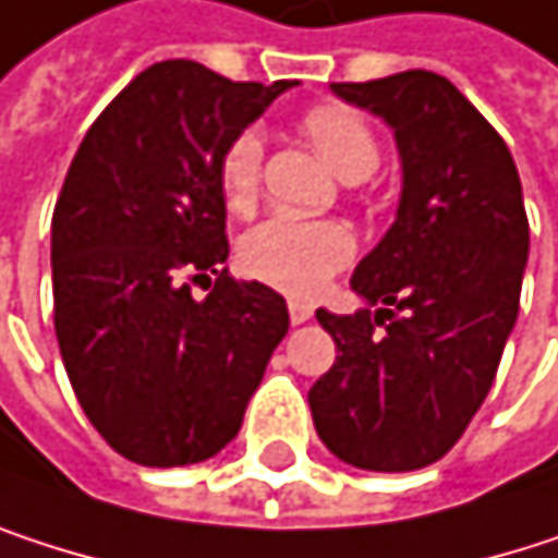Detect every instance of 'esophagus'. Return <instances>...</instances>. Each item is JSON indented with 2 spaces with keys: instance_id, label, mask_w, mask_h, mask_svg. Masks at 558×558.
Wrapping results in <instances>:
<instances>
[{
  "instance_id": "obj_1",
  "label": "esophagus",
  "mask_w": 558,
  "mask_h": 558,
  "mask_svg": "<svg viewBox=\"0 0 558 558\" xmlns=\"http://www.w3.org/2000/svg\"><path fill=\"white\" fill-rule=\"evenodd\" d=\"M312 315H315V308H312L308 302H302V299H289V318H292V325H305Z\"/></svg>"
}]
</instances>
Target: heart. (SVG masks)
Returning a JSON list of instances; mask_svg holds the SVG:
<instances>
[{"mask_svg":"<svg viewBox=\"0 0 558 558\" xmlns=\"http://www.w3.org/2000/svg\"><path fill=\"white\" fill-rule=\"evenodd\" d=\"M302 133L318 155L344 178L361 181L380 161V142L371 123L344 104H315L302 113ZM263 145L253 133L227 142L217 161L220 201L230 214H250L259 197ZM354 233L335 220L272 217L253 227L240 243V266L250 279L289 295H315L354 256Z\"/></svg>","mask_w":558,"mask_h":558,"instance_id":"obj_1","label":"heart"}]
</instances>
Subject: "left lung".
Listing matches in <instances>:
<instances>
[{"label":"left lung","mask_w":558,"mask_h":558,"mask_svg":"<svg viewBox=\"0 0 558 558\" xmlns=\"http://www.w3.org/2000/svg\"><path fill=\"white\" fill-rule=\"evenodd\" d=\"M331 90L393 126L397 223L351 276L371 305L315 312L338 357L308 390L322 441L364 471L438 461L481 410L520 312L530 223L513 155L432 71Z\"/></svg>","instance_id":"left-lung-1"}]
</instances>
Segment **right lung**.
Wrapping results in <instances>:
<instances>
[{"mask_svg": "<svg viewBox=\"0 0 558 558\" xmlns=\"http://www.w3.org/2000/svg\"><path fill=\"white\" fill-rule=\"evenodd\" d=\"M289 87L230 81L197 61L151 64L68 168L51 217L54 331L77 403L136 464L217 454L289 331L279 292L227 272L217 187L227 142ZM197 281L211 289L201 303Z\"/></svg>", "mask_w": 558, "mask_h": 558, "instance_id": "add662e5", "label": "right lung"}]
</instances>
